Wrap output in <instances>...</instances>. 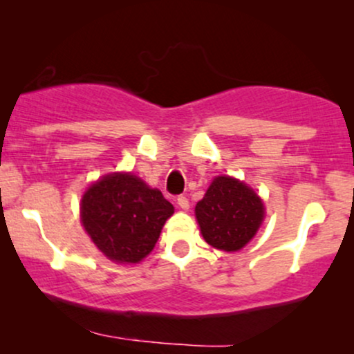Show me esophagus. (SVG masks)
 <instances>
[{
	"label": "esophagus",
	"mask_w": 354,
	"mask_h": 354,
	"mask_svg": "<svg viewBox=\"0 0 354 354\" xmlns=\"http://www.w3.org/2000/svg\"><path fill=\"white\" fill-rule=\"evenodd\" d=\"M176 203H178V206H180L181 209H189V201H188V198L185 196V194H180V196L176 198Z\"/></svg>",
	"instance_id": "obj_1"
}]
</instances>
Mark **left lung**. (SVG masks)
I'll return each instance as SVG.
<instances>
[{
	"label": "left lung",
	"instance_id": "obj_1",
	"mask_svg": "<svg viewBox=\"0 0 354 354\" xmlns=\"http://www.w3.org/2000/svg\"><path fill=\"white\" fill-rule=\"evenodd\" d=\"M196 219L201 234L213 248L238 251L254 236L265 216L258 194L245 183L218 176L198 201Z\"/></svg>",
	"mask_w": 354,
	"mask_h": 354
}]
</instances>
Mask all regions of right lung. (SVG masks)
Instances as JSON below:
<instances>
[{
	"mask_svg": "<svg viewBox=\"0 0 354 354\" xmlns=\"http://www.w3.org/2000/svg\"><path fill=\"white\" fill-rule=\"evenodd\" d=\"M173 205L133 174H108L81 200V221L93 243L118 263H138L151 253Z\"/></svg>",
	"mask_w": 354,
	"mask_h": 354,
	"instance_id": "right-lung-1",
	"label": "right lung"
}]
</instances>
